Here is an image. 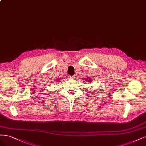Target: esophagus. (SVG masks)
Here are the masks:
<instances>
[{"label": "esophagus", "instance_id": "esophagus-1", "mask_svg": "<svg viewBox=\"0 0 146 146\" xmlns=\"http://www.w3.org/2000/svg\"><path fill=\"white\" fill-rule=\"evenodd\" d=\"M69 78H70V79L74 80V79H75V78H76V77H75V76H69Z\"/></svg>", "mask_w": 146, "mask_h": 146}]
</instances>
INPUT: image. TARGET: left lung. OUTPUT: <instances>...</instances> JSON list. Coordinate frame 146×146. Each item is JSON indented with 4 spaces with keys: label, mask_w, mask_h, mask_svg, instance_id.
<instances>
[{
    "label": "left lung",
    "mask_w": 146,
    "mask_h": 146,
    "mask_svg": "<svg viewBox=\"0 0 146 146\" xmlns=\"http://www.w3.org/2000/svg\"><path fill=\"white\" fill-rule=\"evenodd\" d=\"M88 82H91V81H90V78L88 79Z\"/></svg>",
    "instance_id": "8db88e82"
}]
</instances>
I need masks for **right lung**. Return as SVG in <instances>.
<instances>
[{
    "label": "right lung",
    "mask_w": 146,
    "mask_h": 146,
    "mask_svg": "<svg viewBox=\"0 0 146 146\" xmlns=\"http://www.w3.org/2000/svg\"><path fill=\"white\" fill-rule=\"evenodd\" d=\"M59 81H60V80H59V79H58V82H59Z\"/></svg>",
    "instance_id": "obj_1"
}]
</instances>
